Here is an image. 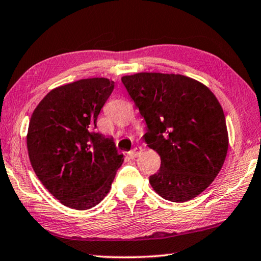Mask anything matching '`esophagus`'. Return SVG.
Masks as SVG:
<instances>
[{"label": "esophagus", "instance_id": "34e87169", "mask_svg": "<svg viewBox=\"0 0 261 261\" xmlns=\"http://www.w3.org/2000/svg\"><path fill=\"white\" fill-rule=\"evenodd\" d=\"M140 152H141V148L140 147H135L134 149H131V151L129 152V155H130V158H136V156H138L139 154H140Z\"/></svg>", "mask_w": 261, "mask_h": 261}]
</instances>
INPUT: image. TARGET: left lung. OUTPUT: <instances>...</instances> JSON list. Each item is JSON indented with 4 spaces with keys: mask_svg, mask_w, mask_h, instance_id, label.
<instances>
[{
    "mask_svg": "<svg viewBox=\"0 0 261 261\" xmlns=\"http://www.w3.org/2000/svg\"><path fill=\"white\" fill-rule=\"evenodd\" d=\"M122 83L146 123L144 140L161 158L160 169L149 176L152 188L174 202L197 197L219 174L228 151L218 99L182 74L141 72Z\"/></svg>",
    "mask_w": 261,
    "mask_h": 261,
    "instance_id": "1",
    "label": "left lung"
}]
</instances>
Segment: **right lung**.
Returning a JSON list of instances; mask_svg holds the SVG:
<instances>
[{"label":"right lung","mask_w":261,"mask_h":261,"mask_svg":"<svg viewBox=\"0 0 261 261\" xmlns=\"http://www.w3.org/2000/svg\"><path fill=\"white\" fill-rule=\"evenodd\" d=\"M115 83L88 78L50 91L31 116L28 149L38 178L56 199L84 211L107 196L123 162L96 120Z\"/></svg>","instance_id":"1"}]
</instances>
